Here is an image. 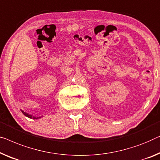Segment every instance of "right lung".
Returning <instances> with one entry per match:
<instances>
[{
	"instance_id": "1",
	"label": "right lung",
	"mask_w": 160,
	"mask_h": 160,
	"mask_svg": "<svg viewBox=\"0 0 160 160\" xmlns=\"http://www.w3.org/2000/svg\"><path fill=\"white\" fill-rule=\"evenodd\" d=\"M22 113L23 114H24L25 116H27V117H28V118H32V119H39V118H40L41 117H42V116H39V117H37V116H34V115H29V113H27L26 112H24V111L23 110H22Z\"/></svg>"
}]
</instances>
